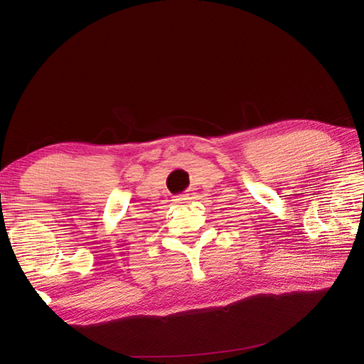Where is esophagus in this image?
<instances>
[{"mask_svg": "<svg viewBox=\"0 0 364 364\" xmlns=\"http://www.w3.org/2000/svg\"><path fill=\"white\" fill-rule=\"evenodd\" d=\"M188 200H189V196L188 194H180V196H176L175 199H173V202H175V204H178V205L186 204Z\"/></svg>", "mask_w": 364, "mask_h": 364, "instance_id": "obj_1", "label": "esophagus"}]
</instances>
